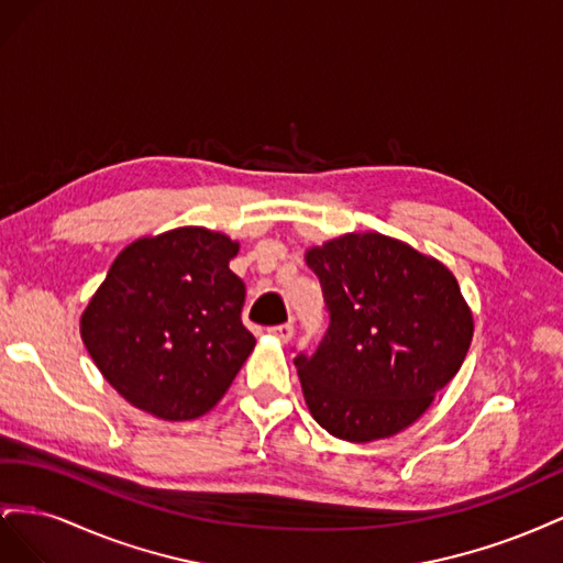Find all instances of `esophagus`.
Wrapping results in <instances>:
<instances>
[{
	"label": "esophagus",
	"instance_id": "1",
	"mask_svg": "<svg viewBox=\"0 0 563 563\" xmlns=\"http://www.w3.org/2000/svg\"><path fill=\"white\" fill-rule=\"evenodd\" d=\"M269 335H275L282 343H288L294 338V323H279V327H272Z\"/></svg>",
	"mask_w": 563,
	"mask_h": 563
}]
</instances>
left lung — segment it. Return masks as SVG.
<instances>
[{
  "label": "left lung",
  "instance_id": "left-lung-1",
  "mask_svg": "<svg viewBox=\"0 0 563 563\" xmlns=\"http://www.w3.org/2000/svg\"><path fill=\"white\" fill-rule=\"evenodd\" d=\"M329 331L298 368L312 418L366 444L413 424L465 362L474 321L453 272L378 232L312 246Z\"/></svg>",
  "mask_w": 563,
  "mask_h": 563
}]
</instances>
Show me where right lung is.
<instances>
[{
    "mask_svg": "<svg viewBox=\"0 0 563 563\" xmlns=\"http://www.w3.org/2000/svg\"><path fill=\"white\" fill-rule=\"evenodd\" d=\"M240 242L207 228L143 236L117 255L79 331L103 378L162 420H195L223 399L255 345Z\"/></svg>",
    "mask_w": 563,
    "mask_h": 563,
    "instance_id": "1",
    "label": "right lung"
}]
</instances>
